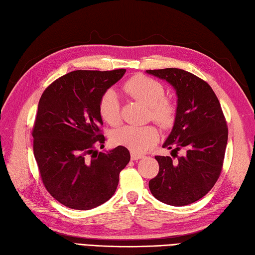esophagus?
Listing matches in <instances>:
<instances>
[{"label": "esophagus", "mask_w": 255, "mask_h": 255, "mask_svg": "<svg viewBox=\"0 0 255 255\" xmlns=\"http://www.w3.org/2000/svg\"><path fill=\"white\" fill-rule=\"evenodd\" d=\"M143 158V155L142 154H137L135 152H131V159L132 160H139V159H142Z\"/></svg>", "instance_id": "esophagus-1"}]
</instances>
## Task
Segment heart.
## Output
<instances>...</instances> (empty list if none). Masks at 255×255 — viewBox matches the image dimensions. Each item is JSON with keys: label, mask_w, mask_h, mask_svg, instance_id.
Segmentation results:
<instances>
[{"label": "heart", "mask_w": 255, "mask_h": 255, "mask_svg": "<svg viewBox=\"0 0 255 255\" xmlns=\"http://www.w3.org/2000/svg\"><path fill=\"white\" fill-rule=\"evenodd\" d=\"M128 95L149 107V118L162 128H169L175 121L176 109L171 101L164 98V88L157 80L143 75L134 76L124 84ZM100 114L110 125L121 122V103L118 93L106 91L100 101ZM112 141L118 145L127 146L135 153L149 150L159 140V132L153 125L133 127L125 125L112 132Z\"/></svg>", "instance_id": "b5f03b06"}]
</instances>
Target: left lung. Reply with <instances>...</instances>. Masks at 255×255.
Segmentation results:
<instances>
[{
  "label": "left lung",
  "mask_w": 255,
  "mask_h": 255,
  "mask_svg": "<svg viewBox=\"0 0 255 255\" xmlns=\"http://www.w3.org/2000/svg\"><path fill=\"white\" fill-rule=\"evenodd\" d=\"M146 74L166 80L176 91L175 122L162 146L184 152L177 162L170 157H155L159 172L149 181V188L160 202L186 206L203 198L221 175L229 136L226 121L212 87L197 76L178 68Z\"/></svg>",
  "instance_id": "left-lung-1"
}]
</instances>
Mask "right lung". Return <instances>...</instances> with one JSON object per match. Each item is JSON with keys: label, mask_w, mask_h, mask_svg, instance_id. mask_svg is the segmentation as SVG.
<instances>
[{"label": "right lung", "mask_w": 255, "mask_h": 255, "mask_svg": "<svg viewBox=\"0 0 255 255\" xmlns=\"http://www.w3.org/2000/svg\"><path fill=\"white\" fill-rule=\"evenodd\" d=\"M125 69L75 70L43 92L32 130L33 154L44 187L66 207L87 211L114 195L130 152L103 145L100 101L123 77Z\"/></svg>", "instance_id": "1"}]
</instances>
